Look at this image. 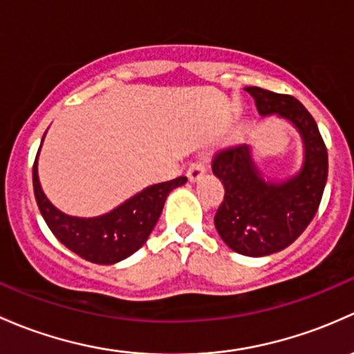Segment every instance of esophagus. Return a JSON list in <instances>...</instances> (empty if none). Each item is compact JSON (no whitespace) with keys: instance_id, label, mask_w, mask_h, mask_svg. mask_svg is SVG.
<instances>
[{"instance_id":"34e87169","label":"esophagus","mask_w":354,"mask_h":354,"mask_svg":"<svg viewBox=\"0 0 354 354\" xmlns=\"http://www.w3.org/2000/svg\"><path fill=\"white\" fill-rule=\"evenodd\" d=\"M206 169H207V165L204 162H194V163H191V165H189V170H187V177H189V180H199V178H201V176L204 172H206Z\"/></svg>"}]
</instances>
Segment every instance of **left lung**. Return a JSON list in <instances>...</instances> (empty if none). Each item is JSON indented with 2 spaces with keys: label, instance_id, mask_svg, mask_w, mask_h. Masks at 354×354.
Returning a JSON list of instances; mask_svg holds the SVG:
<instances>
[{
  "label": "left lung",
  "instance_id": "1",
  "mask_svg": "<svg viewBox=\"0 0 354 354\" xmlns=\"http://www.w3.org/2000/svg\"><path fill=\"white\" fill-rule=\"evenodd\" d=\"M261 115L278 114L304 140L301 170L285 182H266L247 145L214 153L211 169L225 187L214 227L235 252L262 257L293 243L319 209L327 180V148L310 112L295 97L247 86Z\"/></svg>",
  "mask_w": 354,
  "mask_h": 354
}]
</instances>
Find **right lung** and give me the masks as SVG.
Masks as SVG:
<instances>
[{
  "mask_svg": "<svg viewBox=\"0 0 354 354\" xmlns=\"http://www.w3.org/2000/svg\"><path fill=\"white\" fill-rule=\"evenodd\" d=\"M32 178L35 201L49 230L71 252L95 264H115L136 252L158 221L167 196L187 182V177H177L150 185L111 213L95 218H78L64 214L46 198L39 182L37 158Z\"/></svg>",
  "mask_w": 354,
  "mask_h": 354,
  "instance_id": "right-lung-1",
  "label": "right lung"
}]
</instances>
